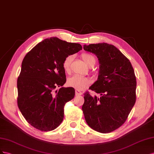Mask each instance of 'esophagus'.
Returning <instances> with one entry per match:
<instances>
[{
    "instance_id": "obj_1",
    "label": "esophagus",
    "mask_w": 154,
    "mask_h": 154,
    "mask_svg": "<svg viewBox=\"0 0 154 154\" xmlns=\"http://www.w3.org/2000/svg\"><path fill=\"white\" fill-rule=\"evenodd\" d=\"M82 94V92H81V91L78 90H75V95H81Z\"/></svg>"
}]
</instances>
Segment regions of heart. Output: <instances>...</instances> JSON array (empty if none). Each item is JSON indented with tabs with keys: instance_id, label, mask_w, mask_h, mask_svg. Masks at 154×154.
<instances>
[{
	"instance_id": "heart-1",
	"label": "heart",
	"mask_w": 154,
	"mask_h": 154,
	"mask_svg": "<svg viewBox=\"0 0 154 154\" xmlns=\"http://www.w3.org/2000/svg\"><path fill=\"white\" fill-rule=\"evenodd\" d=\"M81 57L88 66L92 64L94 65L95 63V58L92 55L88 54H83L81 55ZM73 59V56L72 55L67 56L64 59L63 63V66L66 72H68L69 70L70 64H71ZM89 80L87 78L78 75H74L69 77L67 80V85L69 86L75 88L77 90H80L84 89L85 87L89 85Z\"/></svg>"
}]
</instances>
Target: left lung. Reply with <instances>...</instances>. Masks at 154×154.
<instances>
[{"label": "left lung", "instance_id": "8db88e82", "mask_svg": "<svg viewBox=\"0 0 154 154\" xmlns=\"http://www.w3.org/2000/svg\"><path fill=\"white\" fill-rule=\"evenodd\" d=\"M85 51L99 60L98 78L89 89L99 94H85L82 106L86 123L100 133H109L124 124L136 99V78L130 60L113 45H85Z\"/></svg>", "mask_w": 154, "mask_h": 154}]
</instances>
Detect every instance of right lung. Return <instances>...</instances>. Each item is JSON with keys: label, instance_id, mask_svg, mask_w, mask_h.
<instances>
[{"label": "right lung", "instance_id": "add662e5", "mask_svg": "<svg viewBox=\"0 0 154 154\" xmlns=\"http://www.w3.org/2000/svg\"><path fill=\"white\" fill-rule=\"evenodd\" d=\"M81 50L80 44L51 37L37 44L24 57L17 79V104L34 128L51 131L62 122L64 105L75 95L73 88L63 86L66 81L63 63L67 56ZM57 87L60 88L56 91Z\"/></svg>", "mask_w": 154, "mask_h": 154}]
</instances>
